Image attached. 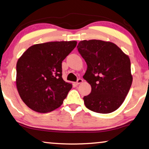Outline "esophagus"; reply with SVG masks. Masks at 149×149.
Returning a JSON list of instances; mask_svg holds the SVG:
<instances>
[{"mask_svg": "<svg viewBox=\"0 0 149 149\" xmlns=\"http://www.w3.org/2000/svg\"><path fill=\"white\" fill-rule=\"evenodd\" d=\"M83 81L84 80L82 79H78L77 80V81L75 82V85H76V86H77V85H79V84H80L81 83H82V82H83Z\"/></svg>", "mask_w": 149, "mask_h": 149, "instance_id": "34e87169", "label": "esophagus"}]
</instances>
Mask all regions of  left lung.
I'll return each instance as SVG.
<instances>
[{"instance_id": "8db88e82", "label": "left lung", "mask_w": 149, "mask_h": 149, "mask_svg": "<svg viewBox=\"0 0 149 149\" xmlns=\"http://www.w3.org/2000/svg\"><path fill=\"white\" fill-rule=\"evenodd\" d=\"M77 48L87 65L84 78L91 87V93L84 97L85 105L99 113L115 111L133 81L128 56L112 42L99 40L80 41Z\"/></svg>"}]
</instances>
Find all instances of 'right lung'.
Instances as JSON below:
<instances>
[{"mask_svg":"<svg viewBox=\"0 0 149 149\" xmlns=\"http://www.w3.org/2000/svg\"><path fill=\"white\" fill-rule=\"evenodd\" d=\"M76 41L50 42L30 46L16 63V87L33 111L48 113L60 107L72 89L62 78V61Z\"/></svg>","mask_w":149,"mask_h":149,"instance_id":"obj_1","label":"right lung"}]
</instances>
